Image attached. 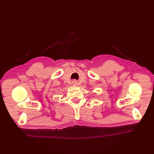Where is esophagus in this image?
<instances>
[{
  "mask_svg": "<svg viewBox=\"0 0 154 154\" xmlns=\"http://www.w3.org/2000/svg\"><path fill=\"white\" fill-rule=\"evenodd\" d=\"M72 83L73 85H76L77 83H78V82H77L76 80H73V81L72 82Z\"/></svg>",
  "mask_w": 154,
  "mask_h": 154,
  "instance_id": "1",
  "label": "esophagus"
}]
</instances>
